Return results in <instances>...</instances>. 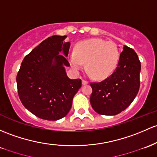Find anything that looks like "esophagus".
<instances>
[{
	"instance_id": "obj_1",
	"label": "esophagus",
	"mask_w": 157,
	"mask_h": 157,
	"mask_svg": "<svg viewBox=\"0 0 157 157\" xmlns=\"http://www.w3.org/2000/svg\"><path fill=\"white\" fill-rule=\"evenodd\" d=\"M88 83H89V82L86 81V80H82V85H86V84H88Z\"/></svg>"
}]
</instances>
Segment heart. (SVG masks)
<instances>
[{
	"mask_svg": "<svg viewBox=\"0 0 157 157\" xmlns=\"http://www.w3.org/2000/svg\"><path fill=\"white\" fill-rule=\"evenodd\" d=\"M120 51L116 44L101 39H92L79 42L75 53L70 55V63L75 70H80L83 63L90 75L101 80L106 78L116 68Z\"/></svg>",
	"mask_w": 157,
	"mask_h": 157,
	"instance_id": "obj_1",
	"label": "heart"
}]
</instances>
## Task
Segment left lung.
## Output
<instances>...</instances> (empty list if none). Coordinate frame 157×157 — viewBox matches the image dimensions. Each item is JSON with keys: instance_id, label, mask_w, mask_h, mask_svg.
Here are the masks:
<instances>
[{"instance_id": "8db88e82", "label": "left lung", "mask_w": 157, "mask_h": 157, "mask_svg": "<svg viewBox=\"0 0 157 157\" xmlns=\"http://www.w3.org/2000/svg\"><path fill=\"white\" fill-rule=\"evenodd\" d=\"M140 71L141 63L136 53L124 46L115 71L103 81L90 83L93 109L98 114L115 115L127 109L139 90Z\"/></svg>"}]
</instances>
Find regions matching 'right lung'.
I'll use <instances>...</instances> for the list:
<instances>
[{
    "label": "right lung",
    "instance_id": "1",
    "mask_svg": "<svg viewBox=\"0 0 157 157\" xmlns=\"http://www.w3.org/2000/svg\"><path fill=\"white\" fill-rule=\"evenodd\" d=\"M65 38L52 36L41 42L25 56L17 75L22 104L42 119L56 121L65 117L82 86L80 79L71 80L65 72L64 66H70L66 59L70 43H63Z\"/></svg>",
    "mask_w": 157,
    "mask_h": 157
}]
</instances>
